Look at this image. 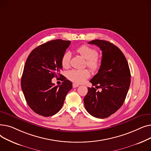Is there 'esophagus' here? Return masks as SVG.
Listing matches in <instances>:
<instances>
[{"mask_svg": "<svg viewBox=\"0 0 151 151\" xmlns=\"http://www.w3.org/2000/svg\"><path fill=\"white\" fill-rule=\"evenodd\" d=\"M78 86H79L78 84H75V83H73V88H77V87H78Z\"/></svg>", "mask_w": 151, "mask_h": 151, "instance_id": "esophagus-1", "label": "esophagus"}]
</instances>
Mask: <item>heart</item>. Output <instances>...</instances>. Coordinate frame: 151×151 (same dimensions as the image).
<instances>
[{"mask_svg":"<svg viewBox=\"0 0 151 151\" xmlns=\"http://www.w3.org/2000/svg\"><path fill=\"white\" fill-rule=\"evenodd\" d=\"M77 52L83 58L87 60V65L93 70H97L100 65V60L97 56V50L86 45H83L80 46L76 50ZM71 58V53L69 51H65L62 55L61 58L62 66L67 68L70 67V60ZM90 71L87 69L83 70H71L67 73V77L68 80L76 84L83 83L86 79L90 77Z\"/></svg>","mask_w":151,"mask_h":151,"instance_id":"b5f03b06","label":"heart"}]
</instances>
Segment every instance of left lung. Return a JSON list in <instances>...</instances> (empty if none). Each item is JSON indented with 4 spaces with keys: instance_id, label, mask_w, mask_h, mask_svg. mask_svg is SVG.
I'll return each instance as SVG.
<instances>
[{
    "instance_id": "left-lung-1",
    "label": "left lung",
    "mask_w": 151,
    "mask_h": 151,
    "mask_svg": "<svg viewBox=\"0 0 151 151\" xmlns=\"http://www.w3.org/2000/svg\"><path fill=\"white\" fill-rule=\"evenodd\" d=\"M88 43L100 47L102 58L98 73L90 81L96 88H88L84 106L92 116L104 119L123 105L130 84V71L125 55L113 43L101 40H94ZM98 88L102 91H97Z\"/></svg>"
}]
</instances>
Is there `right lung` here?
Masks as SVG:
<instances>
[{
    "instance_id": "right-lung-1",
    "label": "right lung",
    "mask_w": 151,
    "mask_h": 151,
    "mask_svg": "<svg viewBox=\"0 0 151 151\" xmlns=\"http://www.w3.org/2000/svg\"><path fill=\"white\" fill-rule=\"evenodd\" d=\"M71 43L58 39L37 46L26 60L21 85L29 107L44 117L58 113L62 108L72 83L60 74L62 69L61 58ZM54 77H60L61 85L52 83Z\"/></svg>"
}]
</instances>
